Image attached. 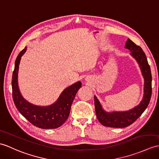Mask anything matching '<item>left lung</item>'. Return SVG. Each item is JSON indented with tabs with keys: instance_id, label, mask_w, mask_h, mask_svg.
<instances>
[{
	"instance_id": "obj_1",
	"label": "left lung",
	"mask_w": 159,
	"mask_h": 159,
	"mask_svg": "<svg viewBox=\"0 0 159 159\" xmlns=\"http://www.w3.org/2000/svg\"><path fill=\"white\" fill-rule=\"evenodd\" d=\"M125 47L131 51V56L138 61L141 69L142 74L144 79L143 97L141 102L137 106L129 110L108 112L102 108L100 102L95 95V108L98 119L102 125L108 127L124 128L134 123L146 109L152 95V75L145 53L141 47L136 45L129 39L127 40Z\"/></svg>"
}]
</instances>
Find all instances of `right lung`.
<instances>
[{"mask_svg":"<svg viewBox=\"0 0 159 159\" xmlns=\"http://www.w3.org/2000/svg\"><path fill=\"white\" fill-rule=\"evenodd\" d=\"M25 47L17 55L12 77V94L14 104L22 115L33 125L41 129H55L64 124L69 116L75 95L81 87L80 81L69 86L61 92L54 104L47 106H36L22 97L17 83L21 57L26 51Z\"/></svg>","mask_w":159,"mask_h":159,"instance_id":"obj_1","label":"right lung"}]
</instances>
